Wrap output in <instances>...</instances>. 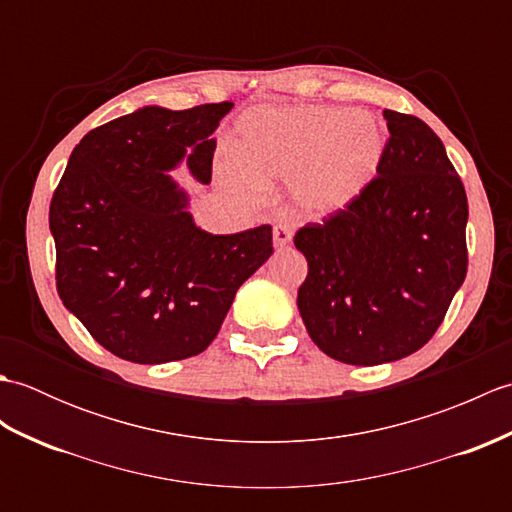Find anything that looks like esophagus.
<instances>
[{
    "mask_svg": "<svg viewBox=\"0 0 512 512\" xmlns=\"http://www.w3.org/2000/svg\"><path fill=\"white\" fill-rule=\"evenodd\" d=\"M290 239H292L290 228L286 224H275V228H273V242H275V246L277 248L286 246V244H290Z\"/></svg>",
    "mask_w": 512,
    "mask_h": 512,
    "instance_id": "1",
    "label": "esophagus"
}]
</instances>
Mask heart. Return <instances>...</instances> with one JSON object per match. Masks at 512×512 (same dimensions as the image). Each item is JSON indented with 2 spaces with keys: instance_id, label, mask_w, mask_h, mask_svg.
Returning a JSON list of instances; mask_svg holds the SVG:
<instances>
[{
  "instance_id": "b5f03b06",
  "label": "heart",
  "mask_w": 512,
  "mask_h": 512,
  "mask_svg": "<svg viewBox=\"0 0 512 512\" xmlns=\"http://www.w3.org/2000/svg\"><path fill=\"white\" fill-rule=\"evenodd\" d=\"M235 154L217 176L244 198L268 180L290 178V198L312 217L347 209L376 178L385 132L372 114L350 107H253L239 118Z\"/></svg>"
}]
</instances>
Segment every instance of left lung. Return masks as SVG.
<instances>
[{
	"label": "left lung",
	"instance_id": "left-lung-1",
	"mask_svg": "<svg viewBox=\"0 0 512 512\" xmlns=\"http://www.w3.org/2000/svg\"><path fill=\"white\" fill-rule=\"evenodd\" d=\"M378 176L323 224L297 231L308 259L297 295L321 352L380 365L427 343L466 277L469 202L442 140L416 116L383 112Z\"/></svg>",
	"mask_w": 512,
	"mask_h": 512
}]
</instances>
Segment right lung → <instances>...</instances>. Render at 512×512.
<instances>
[{
    "label": "right lung",
    "instance_id": "add662e5",
    "mask_svg": "<svg viewBox=\"0 0 512 512\" xmlns=\"http://www.w3.org/2000/svg\"><path fill=\"white\" fill-rule=\"evenodd\" d=\"M233 103L149 105L85 134L50 202L57 290L107 352L156 365L204 352L237 288L273 255L268 224L235 235L195 226L169 176L187 160L211 182L215 138Z\"/></svg>",
    "mask_w": 512,
    "mask_h": 512
}]
</instances>
